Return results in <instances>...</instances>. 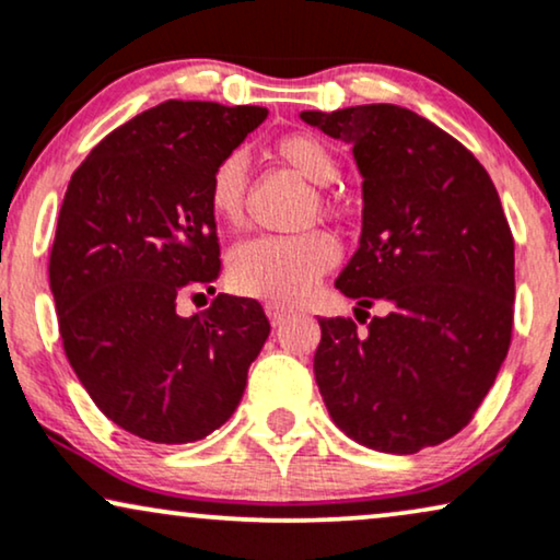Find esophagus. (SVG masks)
<instances>
[{
  "label": "esophagus",
  "mask_w": 560,
  "mask_h": 560,
  "mask_svg": "<svg viewBox=\"0 0 560 560\" xmlns=\"http://www.w3.org/2000/svg\"><path fill=\"white\" fill-rule=\"evenodd\" d=\"M267 316H270V322H272V326H280V324H285L290 316H293V308H285V306H280V303H267Z\"/></svg>",
  "instance_id": "1"
}]
</instances>
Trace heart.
<instances>
[{"instance_id": "obj_1", "label": "heart", "mask_w": 560, "mask_h": 560, "mask_svg": "<svg viewBox=\"0 0 560 560\" xmlns=\"http://www.w3.org/2000/svg\"><path fill=\"white\" fill-rule=\"evenodd\" d=\"M272 154L290 172L314 187L331 185L337 177V156L324 138L314 133H285L272 143ZM206 200L210 213L223 226H236L246 206V164L242 154H226L208 174ZM318 206L331 202L318 195ZM337 244L324 234L257 236L231 252V282L246 295L275 303H295L311 293L316 280L337 265Z\"/></svg>"}]
</instances>
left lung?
<instances>
[{
    "instance_id": "1",
    "label": "left lung",
    "mask_w": 560,
    "mask_h": 560,
    "mask_svg": "<svg viewBox=\"0 0 560 560\" xmlns=\"http://www.w3.org/2000/svg\"><path fill=\"white\" fill-rule=\"evenodd\" d=\"M301 118L352 143L362 174L360 249L337 288L388 308L365 334L352 318H318L326 409L381 453L440 445L474 419L512 342L514 238L497 187L457 138L406 107Z\"/></svg>"
}]
</instances>
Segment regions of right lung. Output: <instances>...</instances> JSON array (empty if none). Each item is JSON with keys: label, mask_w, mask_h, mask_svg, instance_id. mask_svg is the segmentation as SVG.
Masks as SVG:
<instances>
[{"label": "right lung", "mask_w": 560, "mask_h": 560, "mask_svg": "<svg viewBox=\"0 0 560 560\" xmlns=\"http://www.w3.org/2000/svg\"><path fill=\"white\" fill-rule=\"evenodd\" d=\"M265 107L166 100L136 115L71 174L48 257L63 352L97 409L136 438L185 445L236 411L270 322L254 298L218 293L208 174Z\"/></svg>", "instance_id": "1"}]
</instances>
